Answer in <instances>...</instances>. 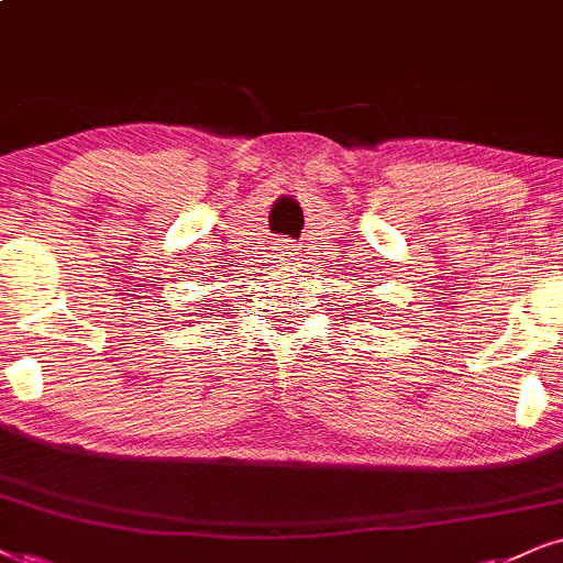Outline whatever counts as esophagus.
I'll return each mask as SVG.
<instances>
[{"mask_svg":"<svg viewBox=\"0 0 563 563\" xmlns=\"http://www.w3.org/2000/svg\"><path fill=\"white\" fill-rule=\"evenodd\" d=\"M282 253L292 255V245H289V240H287V242H282Z\"/></svg>","mask_w":563,"mask_h":563,"instance_id":"obj_1","label":"esophagus"}]
</instances>
